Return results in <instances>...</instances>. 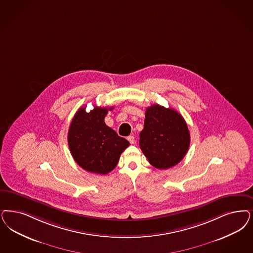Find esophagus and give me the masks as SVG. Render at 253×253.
<instances>
[{"instance_id":"34e87169","label":"esophagus","mask_w":253,"mask_h":253,"mask_svg":"<svg viewBox=\"0 0 253 253\" xmlns=\"http://www.w3.org/2000/svg\"><path fill=\"white\" fill-rule=\"evenodd\" d=\"M127 139H128V141H129L131 144H133V143L135 142V140H134V136H133V135H130V136H128V137H127Z\"/></svg>"}]
</instances>
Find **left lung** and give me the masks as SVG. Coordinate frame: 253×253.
Listing matches in <instances>:
<instances>
[{
  "instance_id": "left-lung-1",
  "label": "left lung",
  "mask_w": 253,
  "mask_h": 253,
  "mask_svg": "<svg viewBox=\"0 0 253 253\" xmlns=\"http://www.w3.org/2000/svg\"><path fill=\"white\" fill-rule=\"evenodd\" d=\"M190 131L183 117L173 108L153 105L146 109L139 146L158 169L176 166L190 147Z\"/></svg>"
}]
</instances>
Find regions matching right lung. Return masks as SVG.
I'll return each mask as SVG.
<instances>
[{
  "label": "right lung",
  "mask_w": 253,
  "mask_h": 253,
  "mask_svg": "<svg viewBox=\"0 0 253 253\" xmlns=\"http://www.w3.org/2000/svg\"><path fill=\"white\" fill-rule=\"evenodd\" d=\"M113 108L95 106L87 113L85 107H81L71 122L68 131L71 154L87 172L100 174L111 172L130 145L105 124V116Z\"/></svg>",
  "instance_id": "obj_1"
}]
</instances>
